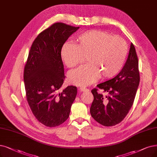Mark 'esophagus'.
I'll use <instances>...</instances> for the list:
<instances>
[{"label":"esophagus","mask_w":157,"mask_h":157,"mask_svg":"<svg viewBox=\"0 0 157 157\" xmlns=\"http://www.w3.org/2000/svg\"><path fill=\"white\" fill-rule=\"evenodd\" d=\"M79 90L80 91H82V92H84V91L86 92V91H89L88 89H87V88H86V87H79Z\"/></svg>","instance_id":"34e87169"}]
</instances>
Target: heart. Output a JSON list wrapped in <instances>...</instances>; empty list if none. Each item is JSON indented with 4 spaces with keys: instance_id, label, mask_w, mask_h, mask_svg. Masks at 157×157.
Here are the masks:
<instances>
[{
    "instance_id": "obj_1",
    "label": "heart",
    "mask_w": 157,
    "mask_h": 157,
    "mask_svg": "<svg viewBox=\"0 0 157 157\" xmlns=\"http://www.w3.org/2000/svg\"><path fill=\"white\" fill-rule=\"evenodd\" d=\"M75 42V44L66 42L62 46V61L67 67L72 68L82 63L86 57L88 64L70 72L68 81L70 84L86 86L95 82L100 77L111 78L123 67L128 47L121 37L92 29L78 35Z\"/></svg>"
}]
</instances>
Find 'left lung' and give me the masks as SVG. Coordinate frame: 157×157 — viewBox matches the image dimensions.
I'll return each instance as SVG.
<instances>
[{"mask_svg":"<svg viewBox=\"0 0 157 157\" xmlns=\"http://www.w3.org/2000/svg\"><path fill=\"white\" fill-rule=\"evenodd\" d=\"M140 82V75L136 50L131 44L128 59L115 77L97 86L107 93L103 95L91 90L94 99L90 108L91 117L104 126H115L126 117L133 105Z\"/></svg>","mask_w":157,"mask_h":157,"instance_id":"8db88e82","label":"left lung"}]
</instances>
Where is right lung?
Returning <instances> with one entry per match:
<instances>
[{
	"label": "right lung",
	"instance_id": "add662e5",
	"mask_svg": "<svg viewBox=\"0 0 157 157\" xmlns=\"http://www.w3.org/2000/svg\"><path fill=\"white\" fill-rule=\"evenodd\" d=\"M79 27L57 22L44 30L31 45L24 70L27 101L33 114L48 127H56L69 117L77 93L69 86L59 92L64 83V70L60 51Z\"/></svg>",
	"mask_w": 157,
	"mask_h": 157
}]
</instances>
